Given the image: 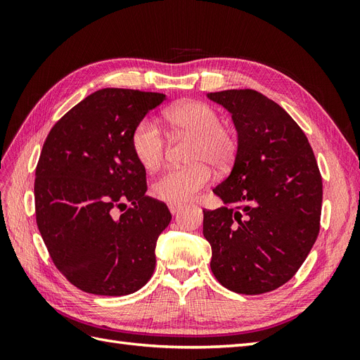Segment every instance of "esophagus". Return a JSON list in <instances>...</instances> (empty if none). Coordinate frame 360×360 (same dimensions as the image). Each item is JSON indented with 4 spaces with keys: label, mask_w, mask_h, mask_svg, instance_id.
<instances>
[{
    "label": "esophagus",
    "mask_w": 360,
    "mask_h": 360,
    "mask_svg": "<svg viewBox=\"0 0 360 360\" xmlns=\"http://www.w3.org/2000/svg\"><path fill=\"white\" fill-rule=\"evenodd\" d=\"M183 207H184L183 204H168V209L172 214H177L183 209Z\"/></svg>",
    "instance_id": "esophagus-1"
}]
</instances>
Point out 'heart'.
<instances>
[{
	"label": "heart",
	"mask_w": 360,
	"mask_h": 360,
	"mask_svg": "<svg viewBox=\"0 0 360 360\" xmlns=\"http://www.w3.org/2000/svg\"><path fill=\"white\" fill-rule=\"evenodd\" d=\"M163 120L174 134L195 138L188 167L169 168L153 183V195L169 204L191 201L212 180V165L224 168L234 156L236 144L222 127L221 115L210 105L186 101L172 105L163 112ZM130 146L138 162L146 169L160 165L165 155V138L151 118L139 120L130 135Z\"/></svg>",
	"instance_id": "1"
}]
</instances>
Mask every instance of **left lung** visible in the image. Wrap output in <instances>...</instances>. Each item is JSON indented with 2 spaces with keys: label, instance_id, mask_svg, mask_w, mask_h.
Instances as JSON below:
<instances>
[{
  "label": "left lung",
  "instance_id": "obj_1",
  "mask_svg": "<svg viewBox=\"0 0 360 360\" xmlns=\"http://www.w3.org/2000/svg\"><path fill=\"white\" fill-rule=\"evenodd\" d=\"M231 114L234 165L202 210L214 278L234 292L263 294L288 282L320 231L323 181L307 135L285 110L255 90L207 94Z\"/></svg>",
  "mask_w": 360,
  "mask_h": 360
}]
</instances>
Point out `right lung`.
I'll return each instance as SVG.
<instances>
[{
	"instance_id": "right-lung-1",
	"label": "right lung",
	"mask_w": 360,
	"mask_h": 360,
	"mask_svg": "<svg viewBox=\"0 0 360 360\" xmlns=\"http://www.w3.org/2000/svg\"><path fill=\"white\" fill-rule=\"evenodd\" d=\"M165 99L97 90L64 114L43 144L34 180L37 226L53 264L85 292L126 296L153 275L156 242L171 213L146 195V168L130 135ZM127 202L133 207L120 215Z\"/></svg>"
}]
</instances>
